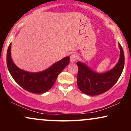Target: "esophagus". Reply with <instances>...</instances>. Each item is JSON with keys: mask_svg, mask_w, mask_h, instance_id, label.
I'll return each instance as SVG.
<instances>
[{"mask_svg": "<svg viewBox=\"0 0 131 131\" xmlns=\"http://www.w3.org/2000/svg\"><path fill=\"white\" fill-rule=\"evenodd\" d=\"M77 60V55H76V53H72L70 55V61H71L72 63L74 62V61H76Z\"/></svg>", "mask_w": 131, "mask_h": 131, "instance_id": "34e87169", "label": "esophagus"}]
</instances>
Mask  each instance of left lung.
I'll return each instance as SVG.
<instances>
[{
	"instance_id": "8db88e82",
	"label": "left lung",
	"mask_w": 131,
	"mask_h": 131,
	"mask_svg": "<svg viewBox=\"0 0 131 131\" xmlns=\"http://www.w3.org/2000/svg\"><path fill=\"white\" fill-rule=\"evenodd\" d=\"M120 57L115 68L105 73L99 74L93 71L82 63H76L78 67V86L84 94L97 95L103 94L115 84L121 76L124 66V54L121 44Z\"/></svg>"
}]
</instances>
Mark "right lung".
Returning <instances> with one entry per match:
<instances>
[{
  "label": "right lung",
  "instance_id": "add662e5",
  "mask_svg": "<svg viewBox=\"0 0 131 131\" xmlns=\"http://www.w3.org/2000/svg\"><path fill=\"white\" fill-rule=\"evenodd\" d=\"M10 50L11 43L7 53V64L10 74L21 88L34 94H43L50 90L58 75L70 63V57H67L45 71L39 73H29L18 68L14 64Z\"/></svg>",
  "mask_w": 131,
  "mask_h": 131
}]
</instances>
